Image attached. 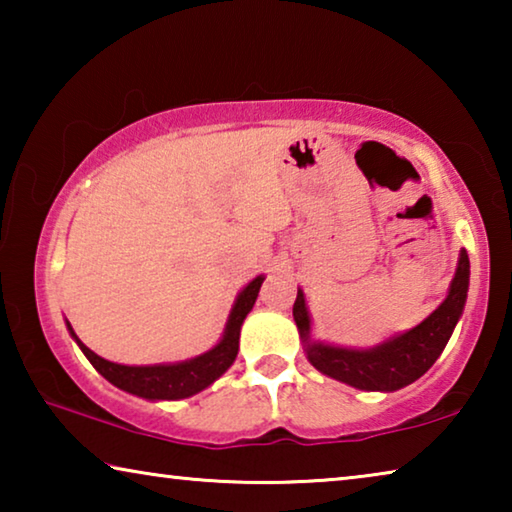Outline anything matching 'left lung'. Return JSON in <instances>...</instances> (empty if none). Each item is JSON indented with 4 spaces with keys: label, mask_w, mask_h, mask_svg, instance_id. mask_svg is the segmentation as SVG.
Wrapping results in <instances>:
<instances>
[{
    "label": "left lung",
    "mask_w": 512,
    "mask_h": 512,
    "mask_svg": "<svg viewBox=\"0 0 512 512\" xmlns=\"http://www.w3.org/2000/svg\"><path fill=\"white\" fill-rule=\"evenodd\" d=\"M467 289L470 257L463 248L447 298L420 325L388 336L372 348H343L311 339V316L302 289H298V298L293 302V320L298 325L307 359L318 372L359 391L393 393L420 379L443 354L449 336L463 316Z\"/></svg>",
    "instance_id": "1"
}]
</instances>
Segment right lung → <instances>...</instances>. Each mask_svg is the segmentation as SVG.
Returning <instances> with one entry per match:
<instances>
[{"label":"right lung","mask_w":512,"mask_h":512,"mask_svg":"<svg viewBox=\"0 0 512 512\" xmlns=\"http://www.w3.org/2000/svg\"><path fill=\"white\" fill-rule=\"evenodd\" d=\"M262 282L264 275H257L253 282H248L246 287L239 291L235 305L230 309L221 341L216 343L212 350L198 354L194 359L176 363H153V366H124V363H112L99 357V354H94L88 345L74 334L72 325H69L67 320L65 323L81 352L88 357L92 366L97 368L99 375L106 377L112 386L151 402L185 400V397H192L205 391L207 386L214 384V381L235 363L239 352L241 325H244L246 316L255 305L257 293L262 289Z\"/></svg>","instance_id":"add662e5"}]
</instances>
